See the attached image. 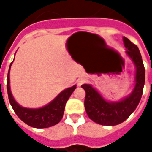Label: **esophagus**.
Wrapping results in <instances>:
<instances>
[{
  "mask_svg": "<svg viewBox=\"0 0 152 152\" xmlns=\"http://www.w3.org/2000/svg\"><path fill=\"white\" fill-rule=\"evenodd\" d=\"M85 82H86V79H84V78H79V79L76 80V85H77V86H82Z\"/></svg>",
  "mask_w": 152,
  "mask_h": 152,
  "instance_id": "obj_1",
  "label": "esophagus"
}]
</instances>
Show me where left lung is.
Returning a JSON list of instances; mask_svg holds the SVG:
<instances>
[{
    "label": "left lung",
    "instance_id": "8db88e82",
    "mask_svg": "<svg viewBox=\"0 0 152 152\" xmlns=\"http://www.w3.org/2000/svg\"><path fill=\"white\" fill-rule=\"evenodd\" d=\"M126 53L136 66L135 86L129 95L118 102H107L90 85H82L86 90L85 107L91 120L102 125H116L129 117L140 102L145 83V68L140 51L136 45L123 37Z\"/></svg>",
    "mask_w": 152,
    "mask_h": 152
}]
</instances>
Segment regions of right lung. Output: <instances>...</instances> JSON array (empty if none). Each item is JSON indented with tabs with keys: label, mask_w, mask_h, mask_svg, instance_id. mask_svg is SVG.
Returning a JSON list of instances; mask_svg holds the SVG:
<instances>
[{
	"label": "right lung",
	"mask_w": 152,
	"mask_h": 152,
	"mask_svg": "<svg viewBox=\"0 0 152 152\" xmlns=\"http://www.w3.org/2000/svg\"><path fill=\"white\" fill-rule=\"evenodd\" d=\"M13 63V62H12ZM12 63H10V69L7 76V93L10 105L18 118L29 126L37 129L49 128L55 125L62 120L63 112L65 109L66 101L73 91L76 89V86L67 88L63 90L57 96L53 101L43 107L37 109L25 108L19 105L12 96L10 87V70Z\"/></svg>",
	"instance_id": "add662e5"
}]
</instances>
